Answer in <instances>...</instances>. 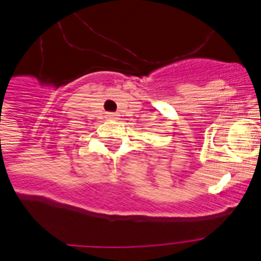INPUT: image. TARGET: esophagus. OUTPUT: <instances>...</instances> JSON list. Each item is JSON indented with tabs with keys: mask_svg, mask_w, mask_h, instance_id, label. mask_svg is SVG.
I'll return each instance as SVG.
<instances>
[{
	"mask_svg": "<svg viewBox=\"0 0 261 261\" xmlns=\"http://www.w3.org/2000/svg\"><path fill=\"white\" fill-rule=\"evenodd\" d=\"M107 116H108L110 119H118V115L116 114H108Z\"/></svg>",
	"mask_w": 261,
	"mask_h": 261,
	"instance_id": "obj_1",
	"label": "esophagus"
}]
</instances>
